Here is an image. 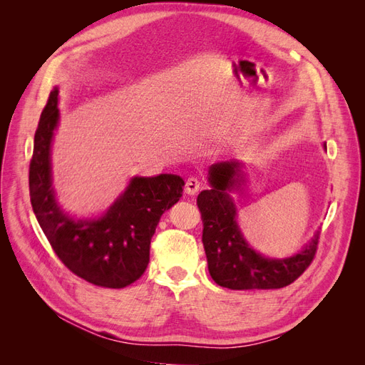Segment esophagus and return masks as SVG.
<instances>
[{
	"label": "esophagus",
	"mask_w": 365,
	"mask_h": 365,
	"mask_svg": "<svg viewBox=\"0 0 365 365\" xmlns=\"http://www.w3.org/2000/svg\"><path fill=\"white\" fill-rule=\"evenodd\" d=\"M202 189V182L197 180V178H189L185 182V193L190 195V196H195L197 192H200Z\"/></svg>",
	"instance_id": "obj_1"
}]
</instances>
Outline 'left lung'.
<instances>
[{
	"label": "left lung",
	"mask_w": 365,
	"mask_h": 365,
	"mask_svg": "<svg viewBox=\"0 0 365 365\" xmlns=\"http://www.w3.org/2000/svg\"><path fill=\"white\" fill-rule=\"evenodd\" d=\"M326 148V145H324ZM212 189L197 195L202 219V244L212 279L228 289H279L291 284L314 260L318 231L291 257L271 259L251 248L237 224V208L230 193L247 184L245 163L230 160L208 169Z\"/></svg>",
	"instance_id": "left-lung-1"
}]
</instances>
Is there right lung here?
Listing matches in <instances>:
<instances>
[{
	"label": "right lung",
	"instance_id": "1",
	"mask_svg": "<svg viewBox=\"0 0 365 365\" xmlns=\"http://www.w3.org/2000/svg\"><path fill=\"white\" fill-rule=\"evenodd\" d=\"M59 90L53 88L33 145L30 201L51 248L71 272L103 288H125L149 263L150 239L161 215L182 196L178 175L134 176L106 212L76 219L59 205L51 176V143L59 123Z\"/></svg>",
	"mask_w": 365,
	"mask_h": 365
}]
</instances>
